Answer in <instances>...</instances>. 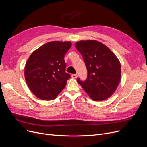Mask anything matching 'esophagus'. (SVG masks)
<instances>
[{"mask_svg": "<svg viewBox=\"0 0 147 147\" xmlns=\"http://www.w3.org/2000/svg\"><path fill=\"white\" fill-rule=\"evenodd\" d=\"M72 77L74 78H76L77 77V74H72Z\"/></svg>", "mask_w": 147, "mask_h": 147, "instance_id": "esophagus-1", "label": "esophagus"}]
</instances>
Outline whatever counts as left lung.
I'll return each instance as SVG.
<instances>
[{"label": "left lung", "mask_w": 147, "mask_h": 147, "mask_svg": "<svg viewBox=\"0 0 147 147\" xmlns=\"http://www.w3.org/2000/svg\"><path fill=\"white\" fill-rule=\"evenodd\" d=\"M75 47L81 53L87 69V78L77 80L93 100L99 101L113 94L121 79V64L104 44L96 40L80 41Z\"/></svg>", "instance_id": "1"}]
</instances>
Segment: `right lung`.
<instances>
[{
    "mask_svg": "<svg viewBox=\"0 0 147 147\" xmlns=\"http://www.w3.org/2000/svg\"><path fill=\"white\" fill-rule=\"evenodd\" d=\"M72 46L70 42H50L34 51L24 68L26 83L38 98L55 99L71 75L65 72L64 56Z\"/></svg>",
    "mask_w": 147,
    "mask_h": 147,
    "instance_id": "1",
    "label": "right lung"
}]
</instances>
